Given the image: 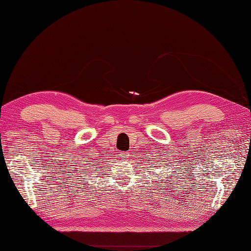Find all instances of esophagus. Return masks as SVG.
I'll return each mask as SVG.
<instances>
[{
  "instance_id": "esophagus-1",
  "label": "esophagus",
  "mask_w": 251,
  "mask_h": 251,
  "mask_svg": "<svg viewBox=\"0 0 251 251\" xmlns=\"http://www.w3.org/2000/svg\"><path fill=\"white\" fill-rule=\"evenodd\" d=\"M130 156H131V154H130L129 151H124V152H121V154H120V157H121L124 160H127V159H129Z\"/></svg>"
}]
</instances>
